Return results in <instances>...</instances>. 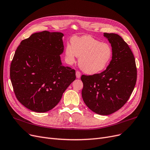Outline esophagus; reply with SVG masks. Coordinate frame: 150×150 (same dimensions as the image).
Listing matches in <instances>:
<instances>
[{"label": "esophagus", "instance_id": "1", "mask_svg": "<svg viewBox=\"0 0 150 150\" xmlns=\"http://www.w3.org/2000/svg\"><path fill=\"white\" fill-rule=\"evenodd\" d=\"M76 77H77V79H79L80 77H81V73H80L79 71H77L76 73Z\"/></svg>", "mask_w": 150, "mask_h": 150}]
</instances>
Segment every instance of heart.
Here are the masks:
<instances>
[{
	"label": "heart",
	"instance_id": "b5f03b06",
	"mask_svg": "<svg viewBox=\"0 0 150 150\" xmlns=\"http://www.w3.org/2000/svg\"><path fill=\"white\" fill-rule=\"evenodd\" d=\"M71 45L65 48L66 59L69 64L79 58L80 68L88 74H95L103 71L108 64L112 56L111 47L95 39L90 35L74 37Z\"/></svg>",
	"mask_w": 150,
	"mask_h": 150
}]
</instances>
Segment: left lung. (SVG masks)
<instances>
[{"label":"left lung","mask_w":150,"mask_h":150,"mask_svg":"<svg viewBox=\"0 0 150 150\" xmlns=\"http://www.w3.org/2000/svg\"><path fill=\"white\" fill-rule=\"evenodd\" d=\"M111 44L112 59L101 73L82 75V97L90 110L100 115H109L125 104L137 81L135 58L128 44L117 34L106 33Z\"/></svg>","instance_id":"1"}]
</instances>
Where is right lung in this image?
Segmentation results:
<instances>
[{"mask_svg": "<svg viewBox=\"0 0 150 150\" xmlns=\"http://www.w3.org/2000/svg\"><path fill=\"white\" fill-rule=\"evenodd\" d=\"M62 33L44 31L23 40L11 61L10 76L16 97L28 109L53 108L76 79V71L62 65Z\"/></svg>", "mask_w": 150, "mask_h": 150, "instance_id": "obj_1", "label": "right lung"}]
</instances>
